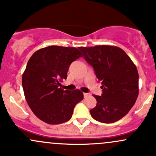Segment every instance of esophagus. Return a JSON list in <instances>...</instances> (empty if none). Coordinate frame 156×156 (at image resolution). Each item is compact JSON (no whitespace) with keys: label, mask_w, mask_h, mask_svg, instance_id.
<instances>
[{"label":"esophagus","mask_w":156,"mask_h":156,"mask_svg":"<svg viewBox=\"0 0 156 156\" xmlns=\"http://www.w3.org/2000/svg\"><path fill=\"white\" fill-rule=\"evenodd\" d=\"M87 96H89V94H88V93H84V97H87Z\"/></svg>","instance_id":"esophagus-1"}]
</instances>
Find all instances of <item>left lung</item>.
<instances>
[{"label":"left lung","instance_id":"8db88e82","mask_svg":"<svg viewBox=\"0 0 156 156\" xmlns=\"http://www.w3.org/2000/svg\"><path fill=\"white\" fill-rule=\"evenodd\" d=\"M79 50L102 84L101 96L94 95L97 105L90 110L91 116L106 124L120 120L128 113L137 98L139 75L136 66L118 47H81Z\"/></svg>","mask_w":156,"mask_h":156}]
</instances>
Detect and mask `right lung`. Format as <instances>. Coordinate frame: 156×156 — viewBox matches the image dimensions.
<instances>
[{"label":"right lung","mask_w":156,"mask_h":156,"mask_svg":"<svg viewBox=\"0 0 156 156\" xmlns=\"http://www.w3.org/2000/svg\"><path fill=\"white\" fill-rule=\"evenodd\" d=\"M82 57L75 48L50 46L36 51L28 62L22 84L31 111L43 122L58 125L68 122L74 108L83 100L79 90H64L60 81L66 79L69 66Z\"/></svg>","instance_id":"add662e5"}]
</instances>
